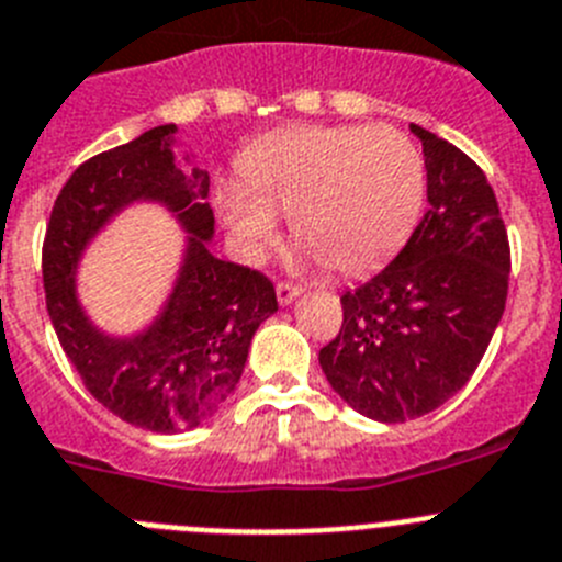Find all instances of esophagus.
<instances>
[{"label": "esophagus", "instance_id": "1", "mask_svg": "<svg viewBox=\"0 0 562 562\" xmlns=\"http://www.w3.org/2000/svg\"><path fill=\"white\" fill-rule=\"evenodd\" d=\"M300 293H302L300 285H291V282H277V302H280V305H291V302L296 300Z\"/></svg>", "mask_w": 562, "mask_h": 562}]
</instances>
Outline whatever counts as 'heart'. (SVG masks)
Here are the masks:
<instances>
[{"mask_svg": "<svg viewBox=\"0 0 562 562\" xmlns=\"http://www.w3.org/2000/svg\"><path fill=\"white\" fill-rule=\"evenodd\" d=\"M244 181L215 190L229 244L257 262L291 215L293 235L333 271L361 274L401 249L426 195L417 145L389 125H293L240 156Z\"/></svg>", "mask_w": 562, "mask_h": 562, "instance_id": "heart-1", "label": "heart"}]
</instances>
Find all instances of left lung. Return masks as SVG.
<instances>
[{
	"instance_id": "8db88e82",
	"label": "left lung",
	"mask_w": 562,
	"mask_h": 562,
	"mask_svg": "<svg viewBox=\"0 0 562 562\" xmlns=\"http://www.w3.org/2000/svg\"><path fill=\"white\" fill-rule=\"evenodd\" d=\"M423 143L428 210L381 274L341 296L344 325L318 350L333 392L378 423H406L451 401L502 322L507 229L487 176L457 145Z\"/></svg>"
}]
</instances>
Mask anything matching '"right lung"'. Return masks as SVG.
Returning <instances> with one entry per match:
<instances>
[{"label": "right lung", "instance_id": "add662e5", "mask_svg": "<svg viewBox=\"0 0 562 562\" xmlns=\"http://www.w3.org/2000/svg\"><path fill=\"white\" fill-rule=\"evenodd\" d=\"M173 123L83 161L49 215L44 293L58 341L86 389L120 419L156 434L195 428L235 392L257 327L277 313L274 285L210 251V173L184 170ZM193 156L187 154V161ZM156 203L186 232L160 311L131 334L100 328L77 291L85 251L125 209Z\"/></svg>", "mask_w": 562, "mask_h": 562}]
</instances>
